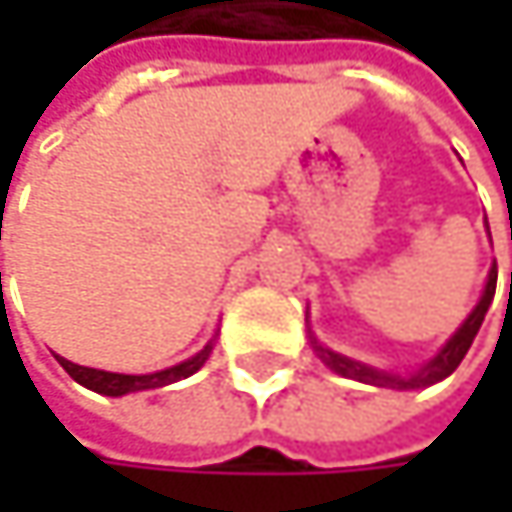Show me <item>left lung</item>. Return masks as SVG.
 I'll return each instance as SVG.
<instances>
[{
    "label": "left lung",
    "mask_w": 512,
    "mask_h": 512,
    "mask_svg": "<svg viewBox=\"0 0 512 512\" xmlns=\"http://www.w3.org/2000/svg\"><path fill=\"white\" fill-rule=\"evenodd\" d=\"M495 281H498V269H492V272H489L486 293H483V299L477 302V308L468 314V320L462 323L460 332L445 344V350H442L439 356L433 358L427 367H421L418 373H412V376H394V373H385V370H376V367L358 364V361H350V358L338 356V353H332V350L317 347V350H320V358H323L332 370H338L341 376H350V379L367 382V385H379V388H400V391H409V388H427V385H433V382H439V379L451 376V373L460 367V361L465 358V353H468V347H471V341H474V335H477V329H480V323H483V317H486V311H489V302H492V296H495Z\"/></svg>",
    "instance_id": "left-lung-1"
}]
</instances>
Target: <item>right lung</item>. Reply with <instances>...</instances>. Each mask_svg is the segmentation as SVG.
<instances>
[{"instance_id": "right-lung-1", "label": "right lung", "mask_w": 512, "mask_h": 512, "mask_svg": "<svg viewBox=\"0 0 512 512\" xmlns=\"http://www.w3.org/2000/svg\"><path fill=\"white\" fill-rule=\"evenodd\" d=\"M210 350H213V341L198 353V356H192L189 361H183V364H174V367H168V370H159V373H145V376H127V373H109V370H94V367H82V364H73V361H67V358L55 356L58 358V364L79 382V385H85V388H91V391H97V394H106V397H121V394H130V391H145V388H162V385H171V382H177V379H186V376H192L207 356H210Z\"/></svg>"}]
</instances>
